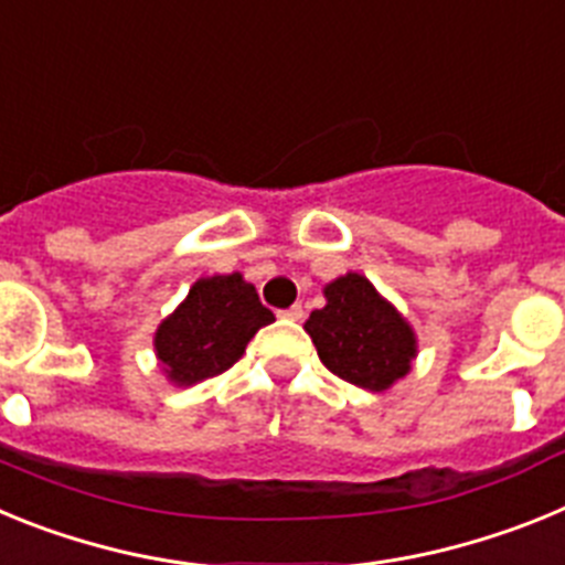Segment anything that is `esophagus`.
Returning <instances> with one entry per match:
<instances>
[{
	"label": "esophagus",
	"instance_id": "esophagus-1",
	"mask_svg": "<svg viewBox=\"0 0 565 565\" xmlns=\"http://www.w3.org/2000/svg\"><path fill=\"white\" fill-rule=\"evenodd\" d=\"M279 317H286V319H294V322H299V319L306 317V311H302V306H291V308H286V311H279Z\"/></svg>",
	"mask_w": 565,
	"mask_h": 565
}]
</instances>
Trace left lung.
Listing matches in <instances>:
<instances>
[{"label":"left lung","instance_id":"1","mask_svg":"<svg viewBox=\"0 0 565 565\" xmlns=\"http://www.w3.org/2000/svg\"><path fill=\"white\" fill-rule=\"evenodd\" d=\"M326 299V308L308 317L306 331L328 371L373 393L411 373L416 333L371 279L348 271L328 282Z\"/></svg>","mask_w":565,"mask_h":565}]
</instances>
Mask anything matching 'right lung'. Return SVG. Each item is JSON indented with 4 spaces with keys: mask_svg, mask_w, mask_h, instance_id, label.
<instances>
[{
    "mask_svg": "<svg viewBox=\"0 0 565 565\" xmlns=\"http://www.w3.org/2000/svg\"><path fill=\"white\" fill-rule=\"evenodd\" d=\"M268 322H274V313L243 274L201 277L158 326L154 353L169 382L186 387L228 371Z\"/></svg>",
    "mask_w": 565,
    "mask_h": 565,
    "instance_id": "obj_1",
    "label": "right lung"
}]
</instances>
